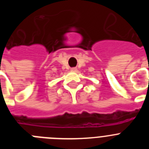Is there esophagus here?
Returning a JSON list of instances; mask_svg holds the SVG:
<instances>
[{"mask_svg": "<svg viewBox=\"0 0 149 149\" xmlns=\"http://www.w3.org/2000/svg\"><path fill=\"white\" fill-rule=\"evenodd\" d=\"M72 72H77V68H72Z\"/></svg>", "mask_w": 149, "mask_h": 149, "instance_id": "1", "label": "esophagus"}]
</instances>
